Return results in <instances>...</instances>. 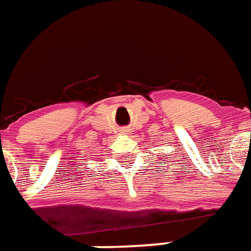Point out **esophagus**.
Segmentation results:
<instances>
[{
    "instance_id": "esophagus-1",
    "label": "esophagus",
    "mask_w": 251,
    "mask_h": 251,
    "mask_svg": "<svg viewBox=\"0 0 251 251\" xmlns=\"http://www.w3.org/2000/svg\"><path fill=\"white\" fill-rule=\"evenodd\" d=\"M124 132H126V130H124Z\"/></svg>"
}]
</instances>
